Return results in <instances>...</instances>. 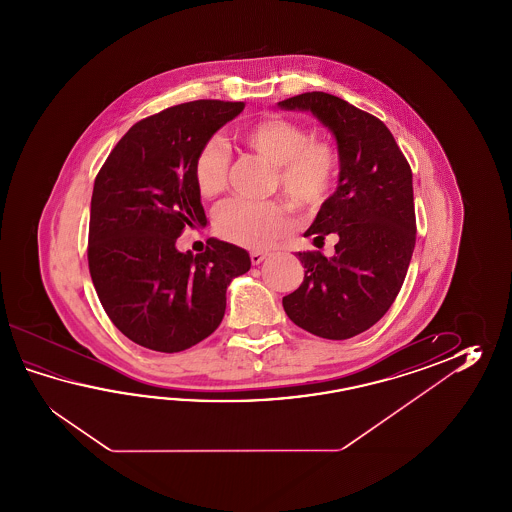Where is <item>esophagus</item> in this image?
Wrapping results in <instances>:
<instances>
[{"label":"esophagus","mask_w":512,"mask_h":512,"mask_svg":"<svg viewBox=\"0 0 512 512\" xmlns=\"http://www.w3.org/2000/svg\"><path fill=\"white\" fill-rule=\"evenodd\" d=\"M269 254L267 252L254 251L251 252V261L254 265H260L261 261L265 260Z\"/></svg>","instance_id":"obj_1"}]
</instances>
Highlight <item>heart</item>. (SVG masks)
I'll use <instances>...</instances> for the list:
<instances>
[{
    "label": "heart",
    "mask_w": 512,
    "mask_h": 512,
    "mask_svg": "<svg viewBox=\"0 0 512 512\" xmlns=\"http://www.w3.org/2000/svg\"><path fill=\"white\" fill-rule=\"evenodd\" d=\"M238 139L274 166L272 185L282 188L296 205L320 207L331 194L338 174L333 142L307 137L304 126L278 115H265L241 126ZM229 179V152L219 139L199 146L192 161V181L201 199L221 196ZM214 229L238 247L263 251L294 229L293 210L283 201H230L219 208Z\"/></svg>",
    "instance_id": "b5f03b06"
}]
</instances>
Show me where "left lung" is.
Instances as JSON below:
<instances>
[{"label":"left lung","mask_w":512,"mask_h":512,"mask_svg":"<svg viewBox=\"0 0 512 512\" xmlns=\"http://www.w3.org/2000/svg\"><path fill=\"white\" fill-rule=\"evenodd\" d=\"M278 106L311 111L335 135L340 161L337 190L304 234L316 247L335 236V254H296L304 282L283 309L316 337L346 340L377 324L401 291L415 247L412 170L384 122L342 98L311 91Z\"/></svg>","instance_id":"obj_1"}]
</instances>
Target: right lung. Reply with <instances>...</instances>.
Returning a JSON list of instances; mask_svg holds the SVG:
<instances>
[{
    "mask_svg": "<svg viewBox=\"0 0 512 512\" xmlns=\"http://www.w3.org/2000/svg\"><path fill=\"white\" fill-rule=\"evenodd\" d=\"M243 102L194 100L133 124L100 168L89 218L87 261L98 300L122 335L142 348L177 353L218 329L232 278L249 252L212 240L179 252L186 227H207L192 181L199 146Z\"/></svg>",
    "mask_w": 512,
    "mask_h": 512,
    "instance_id": "add662e5",
    "label": "right lung"
}]
</instances>
